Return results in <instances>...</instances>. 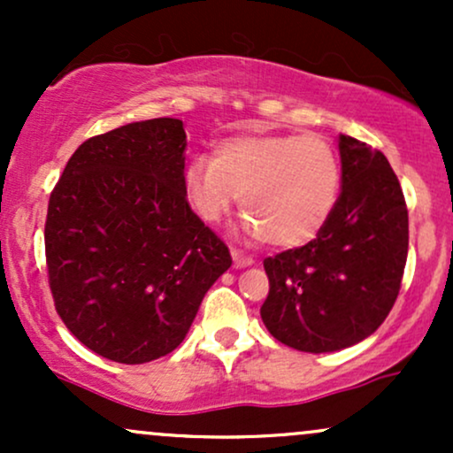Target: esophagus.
Wrapping results in <instances>:
<instances>
[{
  "mask_svg": "<svg viewBox=\"0 0 453 453\" xmlns=\"http://www.w3.org/2000/svg\"><path fill=\"white\" fill-rule=\"evenodd\" d=\"M232 259H234V266L242 268V266H251L253 257L251 256H244V253L238 251V249H232Z\"/></svg>",
  "mask_w": 453,
  "mask_h": 453,
  "instance_id": "34e87169",
  "label": "esophagus"
}]
</instances>
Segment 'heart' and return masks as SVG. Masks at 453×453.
<instances>
[{"mask_svg": "<svg viewBox=\"0 0 453 453\" xmlns=\"http://www.w3.org/2000/svg\"><path fill=\"white\" fill-rule=\"evenodd\" d=\"M189 204L219 221L241 194L244 226L273 247H298L324 227L341 191V161L317 134H259L221 140L212 157L183 173Z\"/></svg>", "mask_w": 453, "mask_h": 453, "instance_id": "b5f03b06", "label": "heart"}]
</instances>
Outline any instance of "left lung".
Masks as SVG:
<instances>
[{
    "instance_id": "8db88e82",
    "label": "left lung",
    "mask_w": 453,
    "mask_h": 453,
    "mask_svg": "<svg viewBox=\"0 0 453 453\" xmlns=\"http://www.w3.org/2000/svg\"><path fill=\"white\" fill-rule=\"evenodd\" d=\"M339 149L342 189L330 219L311 242L264 259V326L311 353L356 345L386 321L409 251L407 202L386 155L351 136Z\"/></svg>"
}]
</instances>
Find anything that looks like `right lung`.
<instances>
[{
  "label": "right lung",
  "mask_w": 453,
  "mask_h": 453,
  "mask_svg": "<svg viewBox=\"0 0 453 453\" xmlns=\"http://www.w3.org/2000/svg\"><path fill=\"white\" fill-rule=\"evenodd\" d=\"M185 140L183 121L168 117L93 136L50 191L44 249L55 309L106 360L174 351L232 266L226 242L187 202Z\"/></svg>",
  "instance_id": "right-lung-1"
}]
</instances>
